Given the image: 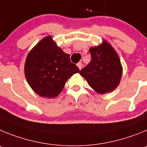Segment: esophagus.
<instances>
[{
	"instance_id": "obj_1",
	"label": "esophagus",
	"mask_w": 147,
	"mask_h": 147,
	"mask_svg": "<svg viewBox=\"0 0 147 147\" xmlns=\"http://www.w3.org/2000/svg\"><path fill=\"white\" fill-rule=\"evenodd\" d=\"M77 65H78V68L80 69H81L83 68V64H82L81 62H79V63H78V64H77Z\"/></svg>"
}]
</instances>
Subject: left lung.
I'll return each instance as SVG.
<instances>
[{
    "label": "left lung",
    "mask_w": 147,
    "mask_h": 147,
    "mask_svg": "<svg viewBox=\"0 0 147 147\" xmlns=\"http://www.w3.org/2000/svg\"><path fill=\"white\" fill-rule=\"evenodd\" d=\"M91 61L80 74L100 94L112 92L119 83L122 67L119 58L108 42L90 49Z\"/></svg>",
    "instance_id": "8db88e82"
}]
</instances>
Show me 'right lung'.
<instances>
[{
    "instance_id": "add662e5",
    "label": "right lung",
    "mask_w": 147,
    "mask_h": 147,
    "mask_svg": "<svg viewBox=\"0 0 147 147\" xmlns=\"http://www.w3.org/2000/svg\"><path fill=\"white\" fill-rule=\"evenodd\" d=\"M80 69L65 53L47 36L29 53L25 64V75L30 86L42 96H58L66 82Z\"/></svg>"
}]
</instances>
